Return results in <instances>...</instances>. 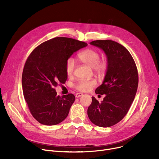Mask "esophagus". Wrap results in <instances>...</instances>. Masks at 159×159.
I'll return each mask as SVG.
<instances>
[{"mask_svg": "<svg viewBox=\"0 0 159 159\" xmlns=\"http://www.w3.org/2000/svg\"><path fill=\"white\" fill-rule=\"evenodd\" d=\"M82 95H83V94H82V93H77L75 94V97H76V98H79V97H81Z\"/></svg>", "mask_w": 159, "mask_h": 159, "instance_id": "1", "label": "esophagus"}]
</instances>
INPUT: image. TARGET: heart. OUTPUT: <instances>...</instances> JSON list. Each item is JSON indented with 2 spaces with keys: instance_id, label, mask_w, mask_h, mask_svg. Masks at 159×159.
<instances>
[{
  "instance_id": "1",
  "label": "heart",
  "mask_w": 159,
  "mask_h": 159,
  "mask_svg": "<svg viewBox=\"0 0 159 159\" xmlns=\"http://www.w3.org/2000/svg\"><path fill=\"white\" fill-rule=\"evenodd\" d=\"M100 53L93 49H87L80 52L78 56V60L87 66L93 68L94 71L98 74H104L108 68V62L105 59H100ZM75 68V62L72 58H69L66 64V71L68 76L72 75ZM97 84L96 80H79L75 83V88L80 91H89Z\"/></svg>"
}]
</instances>
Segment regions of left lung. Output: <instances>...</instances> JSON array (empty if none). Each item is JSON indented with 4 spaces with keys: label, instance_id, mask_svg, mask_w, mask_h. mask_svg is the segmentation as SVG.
I'll use <instances>...</instances> for the list:
<instances>
[{
    "label": "left lung",
    "instance_id": "obj_1",
    "mask_svg": "<svg viewBox=\"0 0 159 159\" xmlns=\"http://www.w3.org/2000/svg\"><path fill=\"white\" fill-rule=\"evenodd\" d=\"M90 44L104 52L108 68L102 84L95 90L96 94H105V97L99 103L92 97L88 115L96 126L110 127L120 122L129 110L138 88V71L128 50L119 43L97 40Z\"/></svg>",
    "mask_w": 159,
    "mask_h": 159
}]
</instances>
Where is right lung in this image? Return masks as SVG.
<instances>
[{
    "label": "right lung",
    "mask_w": 159,
    "mask_h": 159,
    "mask_svg": "<svg viewBox=\"0 0 159 159\" xmlns=\"http://www.w3.org/2000/svg\"><path fill=\"white\" fill-rule=\"evenodd\" d=\"M87 45L71 38L55 37L40 44L29 55L22 72V90L30 113L39 123L53 126L67 117L75 97L72 93L57 96L55 88L68 78V58Z\"/></svg>",
    "instance_id": "add662e5"
}]
</instances>
